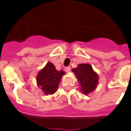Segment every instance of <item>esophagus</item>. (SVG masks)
<instances>
[{
  "mask_svg": "<svg viewBox=\"0 0 131 131\" xmlns=\"http://www.w3.org/2000/svg\"><path fill=\"white\" fill-rule=\"evenodd\" d=\"M65 70H66V71L67 73L70 72V71H71V68H70L69 66L66 67V68H65Z\"/></svg>",
  "mask_w": 131,
  "mask_h": 131,
  "instance_id": "34e87169",
  "label": "esophagus"
}]
</instances>
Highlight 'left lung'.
Listing matches in <instances>:
<instances>
[{
    "instance_id": "8db88e82",
    "label": "left lung",
    "mask_w": 131,
    "mask_h": 131,
    "mask_svg": "<svg viewBox=\"0 0 131 131\" xmlns=\"http://www.w3.org/2000/svg\"><path fill=\"white\" fill-rule=\"evenodd\" d=\"M81 84V91L88 94L96 89L98 83V77L90 64H79L77 68L72 69Z\"/></svg>"
}]
</instances>
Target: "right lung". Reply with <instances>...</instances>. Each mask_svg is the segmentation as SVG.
Wrapping results in <instances>:
<instances>
[{"instance_id": "1", "label": "right lung", "mask_w": 131, "mask_h": 131, "mask_svg": "<svg viewBox=\"0 0 131 131\" xmlns=\"http://www.w3.org/2000/svg\"><path fill=\"white\" fill-rule=\"evenodd\" d=\"M65 73L62 70L57 71L54 65L48 62L38 73L37 77L38 86L41 88L45 94H52L57 91L60 80Z\"/></svg>"}]
</instances>
